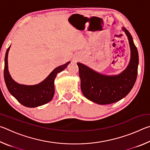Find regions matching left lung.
<instances>
[{
    "mask_svg": "<svg viewBox=\"0 0 150 150\" xmlns=\"http://www.w3.org/2000/svg\"><path fill=\"white\" fill-rule=\"evenodd\" d=\"M122 30L128 36L131 54L128 67L120 74L105 75L77 63L83 95L98 105H108L121 100L130 93L136 81L139 63L138 50L130 32L125 28Z\"/></svg>",
    "mask_w": 150,
    "mask_h": 150,
    "instance_id": "8db88e82",
    "label": "left lung"
}]
</instances>
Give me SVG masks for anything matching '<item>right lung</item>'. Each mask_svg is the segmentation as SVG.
<instances>
[{"label": "right lung", "instance_id": "add662e5", "mask_svg": "<svg viewBox=\"0 0 150 150\" xmlns=\"http://www.w3.org/2000/svg\"><path fill=\"white\" fill-rule=\"evenodd\" d=\"M10 47L7 49L4 58V77L10 93L26 107L34 108L44 105L52 100L55 93L54 80L58 73L64 70L70 62L55 68L48 77L39 84L25 85L19 84L12 79L8 68V54Z\"/></svg>", "mask_w": 150, "mask_h": 150}]
</instances>
